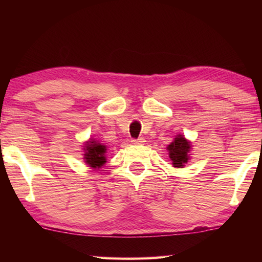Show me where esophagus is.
Masks as SVG:
<instances>
[{
    "label": "esophagus",
    "instance_id": "34e87169",
    "mask_svg": "<svg viewBox=\"0 0 262 262\" xmlns=\"http://www.w3.org/2000/svg\"><path fill=\"white\" fill-rule=\"evenodd\" d=\"M132 142H133V143H134V144H143L145 141H144L143 137H139V139H134Z\"/></svg>",
    "mask_w": 262,
    "mask_h": 262
}]
</instances>
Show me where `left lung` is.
I'll return each mask as SVG.
<instances>
[{"mask_svg": "<svg viewBox=\"0 0 262 262\" xmlns=\"http://www.w3.org/2000/svg\"><path fill=\"white\" fill-rule=\"evenodd\" d=\"M190 149V143L184 136L178 135L174 141L168 145L167 150L170 152V159L174 167H184L188 161V152Z\"/></svg>", "mask_w": 262, "mask_h": 262, "instance_id": "obj_1", "label": "left lung"}]
</instances>
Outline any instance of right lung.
Here are the masks:
<instances>
[{"label": "right lung", "instance_id": "right-lung-1", "mask_svg": "<svg viewBox=\"0 0 262 262\" xmlns=\"http://www.w3.org/2000/svg\"><path fill=\"white\" fill-rule=\"evenodd\" d=\"M106 147L103 144L98 143L95 140H90L85 144V154H84V159L85 163L94 168L103 166V164L106 163L105 158Z\"/></svg>", "mask_w": 262, "mask_h": 262}]
</instances>
